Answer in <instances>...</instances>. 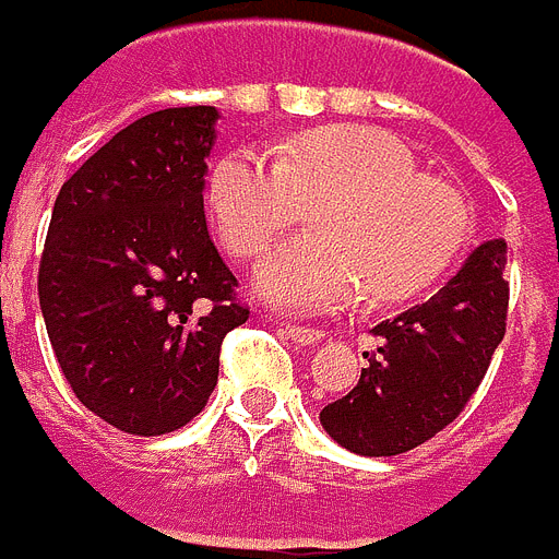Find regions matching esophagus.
<instances>
[{
  "label": "esophagus",
  "instance_id": "34e87169",
  "mask_svg": "<svg viewBox=\"0 0 559 559\" xmlns=\"http://www.w3.org/2000/svg\"><path fill=\"white\" fill-rule=\"evenodd\" d=\"M283 330H286V335H289L295 345H313V342H320V338H323V333H320V330H313V326H292V323H286Z\"/></svg>",
  "mask_w": 559,
  "mask_h": 559
}]
</instances>
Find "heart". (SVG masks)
I'll return each mask as SVG.
<instances>
[{"label":"heart","mask_w":559,"mask_h":559,"mask_svg":"<svg viewBox=\"0 0 559 559\" xmlns=\"http://www.w3.org/2000/svg\"><path fill=\"white\" fill-rule=\"evenodd\" d=\"M313 204L311 226L254 267L258 295L286 311H330L360 298L426 289L466 236L454 189L419 174L382 130L326 127L270 148H236L214 167L207 204L224 246L248 258Z\"/></svg>","instance_id":"1"}]
</instances>
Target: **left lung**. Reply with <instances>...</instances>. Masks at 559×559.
Returning a JSON list of instances; mask_svg holds the SVG:
<instances>
[{
    "mask_svg": "<svg viewBox=\"0 0 559 559\" xmlns=\"http://www.w3.org/2000/svg\"><path fill=\"white\" fill-rule=\"evenodd\" d=\"M507 242L488 239L429 301L373 326L360 382L320 411L330 439L395 457L441 432L479 389L507 326Z\"/></svg>",
    "mask_w": 559,
    "mask_h": 559,
    "instance_id": "left-lung-1",
    "label": "left lung"
}]
</instances>
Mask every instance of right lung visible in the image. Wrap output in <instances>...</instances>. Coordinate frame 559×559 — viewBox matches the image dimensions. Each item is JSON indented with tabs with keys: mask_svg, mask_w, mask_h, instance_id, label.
Here are the masks:
<instances>
[{
	"mask_svg": "<svg viewBox=\"0 0 559 559\" xmlns=\"http://www.w3.org/2000/svg\"><path fill=\"white\" fill-rule=\"evenodd\" d=\"M217 118L192 105L133 120L55 199L39 261L49 342L80 404L130 436L202 414L221 342L248 320L204 221Z\"/></svg>",
	"mask_w": 559,
	"mask_h": 559,
	"instance_id": "obj_1",
	"label": "right lung"
}]
</instances>
